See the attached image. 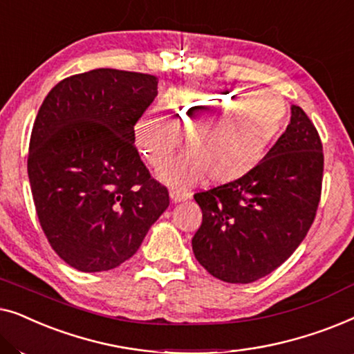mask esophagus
Masks as SVG:
<instances>
[{
    "label": "esophagus",
    "mask_w": 354,
    "mask_h": 354,
    "mask_svg": "<svg viewBox=\"0 0 354 354\" xmlns=\"http://www.w3.org/2000/svg\"><path fill=\"white\" fill-rule=\"evenodd\" d=\"M169 195H171V200L174 203H180V201H185L190 198V193L185 192V190H180V188H172L171 192H169Z\"/></svg>",
    "instance_id": "obj_1"
}]
</instances>
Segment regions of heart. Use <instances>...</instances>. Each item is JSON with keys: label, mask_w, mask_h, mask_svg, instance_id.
Returning <instances> with one entry per match:
<instances>
[{"label": "heart", "mask_w": 354, "mask_h": 354, "mask_svg": "<svg viewBox=\"0 0 354 354\" xmlns=\"http://www.w3.org/2000/svg\"><path fill=\"white\" fill-rule=\"evenodd\" d=\"M166 119L156 109L135 122L137 148L154 169L176 156L180 138L187 154L159 174L171 185L203 177L214 185L248 176L287 124V103L274 91L236 86H182L166 98Z\"/></svg>", "instance_id": "1"}]
</instances>
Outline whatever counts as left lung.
Masks as SVG:
<instances>
[{
    "label": "left lung",
    "instance_id": "1",
    "mask_svg": "<svg viewBox=\"0 0 354 354\" xmlns=\"http://www.w3.org/2000/svg\"><path fill=\"white\" fill-rule=\"evenodd\" d=\"M324 172L322 143L299 106L287 130L248 176L195 193L203 211L195 258L216 279L251 283L285 263L316 217Z\"/></svg>",
    "mask_w": 354,
    "mask_h": 354
}]
</instances>
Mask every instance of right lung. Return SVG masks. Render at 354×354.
Here are the masks:
<instances>
[{
	"label": "right lung",
	"instance_id": "right-lung-1",
	"mask_svg": "<svg viewBox=\"0 0 354 354\" xmlns=\"http://www.w3.org/2000/svg\"><path fill=\"white\" fill-rule=\"evenodd\" d=\"M156 95L158 77L95 69L61 80L38 109L27 159L33 203L51 248L77 270L132 258L167 209V188L133 138Z\"/></svg>",
	"mask_w": 354,
	"mask_h": 354
}]
</instances>
